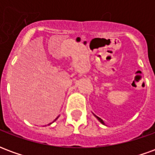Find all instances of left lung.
Returning <instances> with one entry per match:
<instances>
[{
    "instance_id": "obj_1",
    "label": "left lung",
    "mask_w": 155,
    "mask_h": 155,
    "mask_svg": "<svg viewBox=\"0 0 155 155\" xmlns=\"http://www.w3.org/2000/svg\"><path fill=\"white\" fill-rule=\"evenodd\" d=\"M95 117H96V118H97L98 120H100V121H101V123H102V124H104V121H103V120H101V118H99V117H98V116H96V115H95Z\"/></svg>"
}]
</instances>
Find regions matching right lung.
<instances>
[{"label": "right lung", "mask_w": 155, "mask_h": 155, "mask_svg": "<svg viewBox=\"0 0 155 155\" xmlns=\"http://www.w3.org/2000/svg\"><path fill=\"white\" fill-rule=\"evenodd\" d=\"M56 119H57V118H56Z\"/></svg>", "instance_id": "right-lung-1"}]
</instances>
